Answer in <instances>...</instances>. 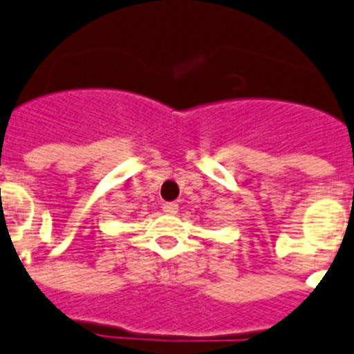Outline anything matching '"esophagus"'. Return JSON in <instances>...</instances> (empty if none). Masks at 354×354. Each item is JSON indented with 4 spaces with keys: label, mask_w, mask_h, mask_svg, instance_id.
<instances>
[{
    "label": "esophagus",
    "mask_w": 354,
    "mask_h": 354,
    "mask_svg": "<svg viewBox=\"0 0 354 354\" xmlns=\"http://www.w3.org/2000/svg\"><path fill=\"white\" fill-rule=\"evenodd\" d=\"M177 210H179V207L175 205V203H164V207H162V212L164 214H177Z\"/></svg>",
    "instance_id": "esophagus-1"
}]
</instances>
